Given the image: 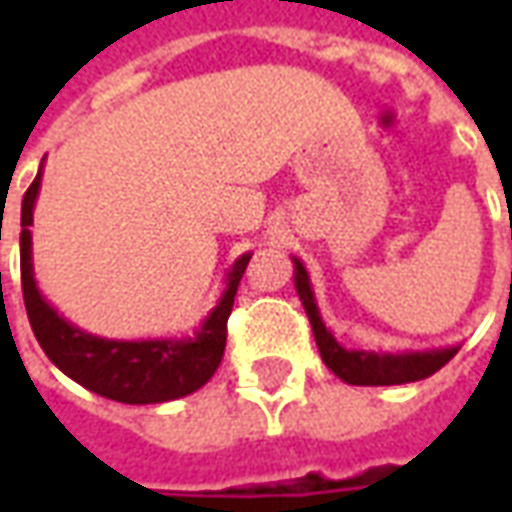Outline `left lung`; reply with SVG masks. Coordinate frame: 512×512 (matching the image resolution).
I'll use <instances>...</instances> for the list:
<instances>
[{"label": "left lung", "mask_w": 512, "mask_h": 512, "mask_svg": "<svg viewBox=\"0 0 512 512\" xmlns=\"http://www.w3.org/2000/svg\"><path fill=\"white\" fill-rule=\"evenodd\" d=\"M296 290H299L304 310L310 315L312 334L321 351L323 362L332 370L334 376H340L345 384L354 386H395V384H411V381H422V378L433 376L436 370L450 362L452 356L458 354V348H444V351H428V354H365V351H345L343 345L334 340L332 334L326 332L315 299H312L310 277L307 271L296 260Z\"/></svg>", "instance_id": "1"}]
</instances>
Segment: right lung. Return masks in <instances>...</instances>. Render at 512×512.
Wrapping results in <instances>:
<instances>
[{"mask_svg": "<svg viewBox=\"0 0 512 512\" xmlns=\"http://www.w3.org/2000/svg\"><path fill=\"white\" fill-rule=\"evenodd\" d=\"M38 186L40 172L29 183L21 202V290H24L29 326L51 362L95 395L109 397L117 403H134V406L175 400L208 384L216 367L222 365L227 318L233 312L235 290L252 255L235 260L230 285L224 290L219 307L202 323L194 340H145V343L98 340L60 318L35 288L32 260H29V244H32L29 224H32Z\"/></svg>", "mask_w": 512, "mask_h": 512, "instance_id": "1", "label": "right lung"}]
</instances>
